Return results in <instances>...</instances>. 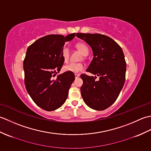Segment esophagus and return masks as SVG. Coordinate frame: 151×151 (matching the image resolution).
Wrapping results in <instances>:
<instances>
[{
  "instance_id": "1",
  "label": "esophagus",
  "mask_w": 151,
  "mask_h": 151,
  "mask_svg": "<svg viewBox=\"0 0 151 151\" xmlns=\"http://www.w3.org/2000/svg\"><path fill=\"white\" fill-rule=\"evenodd\" d=\"M75 78H78L79 76H80V75H79V74H75Z\"/></svg>"
}]
</instances>
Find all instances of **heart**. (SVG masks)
Returning a JSON list of instances; mask_svg holds the SVG:
<instances>
[{"label": "heart", "instance_id": "obj_1", "mask_svg": "<svg viewBox=\"0 0 151 151\" xmlns=\"http://www.w3.org/2000/svg\"><path fill=\"white\" fill-rule=\"evenodd\" d=\"M76 47L81 51L83 55L86 56L89 53V49L86 44L83 43H78L76 45ZM70 51L68 47H64L62 50V56L64 62H67L69 60ZM84 65L82 63H70L64 67V70L67 72L73 73H78L84 69Z\"/></svg>", "mask_w": 151, "mask_h": 151}]
</instances>
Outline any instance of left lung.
Returning a JSON list of instances; mask_svg holds the SVG:
<instances>
[{
	"label": "left lung",
	"mask_w": 151,
	"mask_h": 151,
	"mask_svg": "<svg viewBox=\"0 0 151 151\" xmlns=\"http://www.w3.org/2000/svg\"><path fill=\"white\" fill-rule=\"evenodd\" d=\"M91 47L93 54L86 71L99 76L81 75V95L85 103L95 110H104L116 101L125 81L127 63L121 47L107 36L76 33Z\"/></svg>",
	"instance_id": "8db88e82"
}]
</instances>
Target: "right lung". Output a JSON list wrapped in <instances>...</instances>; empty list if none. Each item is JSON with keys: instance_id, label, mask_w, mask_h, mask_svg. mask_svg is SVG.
<instances>
[{"instance_id": "obj_1", "label": "right lung", "mask_w": 151, "mask_h": 151, "mask_svg": "<svg viewBox=\"0 0 151 151\" xmlns=\"http://www.w3.org/2000/svg\"><path fill=\"white\" fill-rule=\"evenodd\" d=\"M75 36V33L66 37L48 35L28 47L23 62L24 84L33 101L45 110L53 111L62 106L75 79L73 73L67 71L53 79L63 65L62 50L65 43Z\"/></svg>"}]
</instances>
